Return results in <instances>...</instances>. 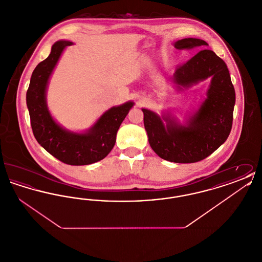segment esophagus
<instances>
[{
  "instance_id": "1",
  "label": "esophagus",
  "mask_w": 262,
  "mask_h": 262,
  "mask_svg": "<svg viewBox=\"0 0 262 262\" xmlns=\"http://www.w3.org/2000/svg\"><path fill=\"white\" fill-rule=\"evenodd\" d=\"M145 104V102H138V106H143Z\"/></svg>"
}]
</instances>
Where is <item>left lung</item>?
<instances>
[{
  "instance_id": "obj_1",
  "label": "left lung",
  "mask_w": 262,
  "mask_h": 262,
  "mask_svg": "<svg viewBox=\"0 0 262 262\" xmlns=\"http://www.w3.org/2000/svg\"><path fill=\"white\" fill-rule=\"evenodd\" d=\"M174 46L179 50H200L208 44L198 38H185L174 42ZM207 78L211 81L206 98L187 117L185 124L179 123L168 111L160 117L151 110L141 109L150 146L164 160L199 162L219 148L229 137L236 93L227 64L221 58L213 51H200L176 69L173 82L179 91H183Z\"/></svg>"
}]
</instances>
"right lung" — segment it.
<instances>
[{"mask_svg": "<svg viewBox=\"0 0 262 262\" xmlns=\"http://www.w3.org/2000/svg\"><path fill=\"white\" fill-rule=\"evenodd\" d=\"M74 43L57 41L50 55L33 71L26 92L33 135L38 143L60 161L74 165H89L104 159L113 149L117 132L135 103L127 101L103 113L83 133L71 132L59 125L48 109L46 92L51 75L67 46Z\"/></svg>", "mask_w": 262, "mask_h": 262, "instance_id": "1", "label": "right lung"}]
</instances>
